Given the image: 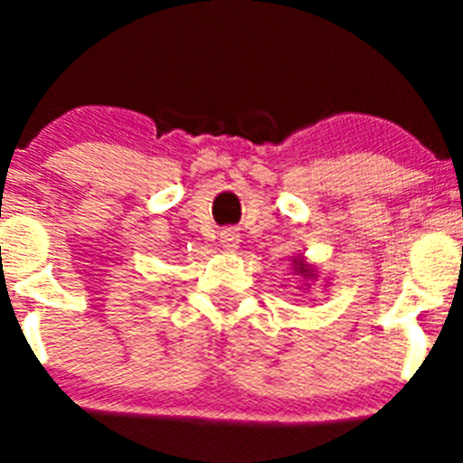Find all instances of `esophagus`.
Here are the masks:
<instances>
[{"label": "esophagus", "mask_w": 463, "mask_h": 463, "mask_svg": "<svg viewBox=\"0 0 463 463\" xmlns=\"http://www.w3.org/2000/svg\"><path fill=\"white\" fill-rule=\"evenodd\" d=\"M239 241H241L239 227L220 229V243H222V248H227V250H236V248H239Z\"/></svg>", "instance_id": "obj_1"}]
</instances>
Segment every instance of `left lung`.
<instances>
[{
  "label": "left lung",
  "mask_w": 463,
  "mask_h": 463,
  "mask_svg": "<svg viewBox=\"0 0 463 463\" xmlns=\"http://www.w3.org/2000/svg\"><path fill=\"white\" fill-rule=\"evenodd\" d=\"M297 267H298V273H304V276H308V269H306L304 264H301V261H298Z\"/></svg>",
  "instance_id": "1"
}]
</instances>
